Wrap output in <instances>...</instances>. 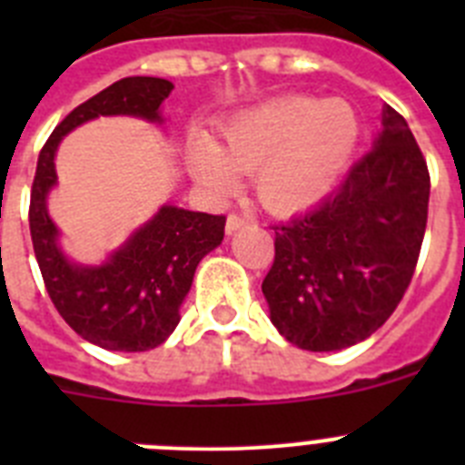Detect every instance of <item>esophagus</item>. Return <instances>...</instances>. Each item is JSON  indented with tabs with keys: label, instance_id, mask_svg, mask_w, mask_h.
<instances>
[{
	"label": "esophagus",
	"instance_id": "esophagus-1",
	"mask_svg": "<svg viewBox=\"0 0 465 465\" xmlns=\"http://www.w3.org/2000/svg\"><path fill=\"white\" fill-rule=\"evenodd\" d=\"M246 223V219L244 216H242V213H237V212H230L228 213V221H225V232H235L237 228H242V225Z\"/></svg>",
	"mask_w": 465,
	"mask_h": 465
}]
</instances>
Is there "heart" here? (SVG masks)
Masks as SVG:
<instances>
[{
	"mask_svg": "<svg viewBox=\"0 0 465 465\" xmlns=\"http://www.w3.org/2000/svg\"><path fill=\"white\" fill-rule=\"evenodd\" d=\"M359 142V118L347 102L283 97L230 123L223 142L193 143L191 170L216 195L253 172V191L272 212L316 204L338 183Z\"/></svg>",
	"mask_w": 465,
	"mask_h": 465,
	"instance_id": "b5f03b06",
	"label": "heart"
}]
</instances>
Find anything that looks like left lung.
<instances>
[{
    "instance_id": "1",
    "label": "left lung",
    "mask_w": 465,
    "mask_h": 465,
    "mask_svg": "<svg viewBox=\"0 0 465 465\" xmlns=\"http://www.w3.org/2000/svg\"><path fill=\"white\" fill-rule=\"evenodd\" d=\"M430 176L405 118L381 133L323 203L274 228L262 279L270 319L291 344L335 351L371 338L412 282L429 219Z\"/></svg>"
}]
</instances>
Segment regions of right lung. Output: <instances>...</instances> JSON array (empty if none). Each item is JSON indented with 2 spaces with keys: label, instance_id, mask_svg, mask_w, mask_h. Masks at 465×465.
<instances>
[{
  "label": "right lung",
  "instance_id": "right-lung-1",
  "mask_svg": "<svg viewBox=\"0 0 465 465\" xmlns=\"http://www.w3.org/2000/svg\"><path fill=\"white\" fill-rule=\"evenodd\" d=\"M174 85L155 76H127L79 104L51 133L30 193V235L53 305L81 338L109 351H149L172 335L197 262L221 244L223 213L163 207L100 268H76L57 249L46 212L55 183V149L81 123L97 116L160 121L158 106Z\"/></svg>",
  "mask_w": 465,
  "mask_h": 465
}]
</instances>
